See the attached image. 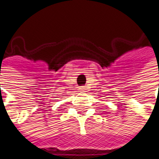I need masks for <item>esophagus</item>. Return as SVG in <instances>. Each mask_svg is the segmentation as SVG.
I'll list each match as a JSON object with an SVG mask.
<instances>
[{"mask_svg": "<svg viewBox=\"0 0 159 159\" xmlns=\"http://www.w3.org/2000/svg\"><path fill=\"white\" fill-rule=\"evenodd\" d=\"M79 90H80V91H83V93H84V91H86L87 90V89H86V87H80V89H79Z\"/></svg>", "mask_w": 159, "mask_h": 159, "instance_id": "obj_1", "label": "esophagus"}]
</instances>
